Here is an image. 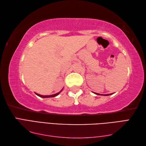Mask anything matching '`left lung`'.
Masks as SVG:
<instances>
[{"label": "left lung", "instance_id": "1", "mask_svg": "<svg viewBox=\"0 0 146 146\" xmlns=\"http://www.w3.org/2000/svg\"><path fill=\"white\" fill-rule=\"evenodd\" d=\"M95 94H96V95H105V96H108V95H111V94H105V95H102V94H97V93H94Z\"/></svg>", "mask_w": 146, "mask_h": 146}]
</instances>
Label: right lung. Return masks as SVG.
<instances>
[{"mask_svg":"<svg viewBox=\"0 0 146 146\" xmlns=\"http://www.w3.org/2000/svg\"><path fill=\"white\" fill-rule=\"evenodd\" d=\"M62 90H63V89H62L60 92L57 93V94H53V95H40V94H36V93H35V94H36V95L39 96V97H42V98H50V97H56V96H57L58 95H59V94H60V93Z\"/></svg>","mask_w":146,"mask_h":146,"instance_id":"1","label":"right lung"}]
</instances>
